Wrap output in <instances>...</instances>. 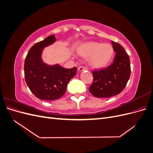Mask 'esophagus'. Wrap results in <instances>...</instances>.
<instances>
[{
    "label": "esophagus",
    "instance_id": "esophagus-1",
    "mask_svg": "<svg viewBox=\"0 0 153 153\" xmlns=\"http://www.w3.org/2000/svg\"><path fill=\"white\" fill-rule=\"evenodd\" d=\"M78 69L79 71H84V70H87V68L84 66H79L78 68Z\"/></svg>",
    "mask_w": 153,
    "mask_h": 153
}]
</instances>
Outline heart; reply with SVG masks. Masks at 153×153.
Returning a JSON list of instances; mask_svg holds the SVG:
<instances>
[{"label":"heart","instance_id":"heart-1","mask_svg":"<svg viewBox=\"0 0 153 153\" xmlns=\"http://www.w3.org/2000/svg\"><path fill=\"white\" fill-rule=\"evenodd\" d=\"M79 53L83 57H91V65L96 68L105 66L113 55V48L108 43L90 42L83 45Z\"/></svg>","mask_w":153,"mask_h":153}]
</instances>
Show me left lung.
Wrapping results in <instances>:
<instances>
[{
    "instance_id": "1",
    "label": "left lung",
    "mask_w": 153,
    "mask_h": 153,
    "mask_svg": "<svg viewBox=\"0 0 153 153\" xmlns=\"http://www.w3.org/2000/svg\"><path fill=\"white\" fill-rule=\"evenodd\" d=\"M112 44L116 52L113 63L107 68L92 71L94 79L89 90L96 98H109L121 93L130 76L129 55L121 45L113 41Z\"/></svg>"
}]
</instances>
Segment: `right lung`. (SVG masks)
Segmentation results:
<instances>
[{
    "label": "right lung",
    "mask_w": 153,
    "mask_h": 153,
    "mask_svg": "<svg viewBox=\"0 0 153 153\" xmlns=\"http://www.w3.org/2000/svg\"><path fill=\"white\" fill-rule=\"evenodd\" d=\"M56 41L55 35L32 46L27 53L24 63L25 79L27 86L39 99L52 101L65 94L67 85L76 73V67L64 68L59 64L48 65L43 62V49Z\"/></svg>",
    "instance_id": "1"
}]
</instances>
